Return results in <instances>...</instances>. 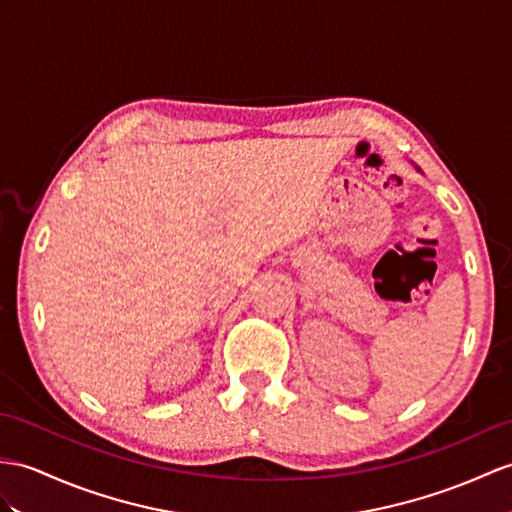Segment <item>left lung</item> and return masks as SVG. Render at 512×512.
<instances>
[{
  "label": "left lung",
  "mask_w": 512,
  "mask_h": 512,
  "mask_svg": "<svg viewBox=\"0 0 512 512\" xmlns=\"http://www.w3.org/2000/svg\"><path fill=\"white\" fill-rule=\"evenodd\" d=\"M417 171H419V167H417Z\"/></svg>",
  "instance_id": "left-lung-1"
}]
</instances>
